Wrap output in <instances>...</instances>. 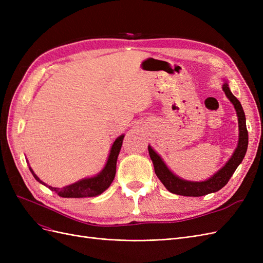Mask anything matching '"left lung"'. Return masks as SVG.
<instances>
[{
    "instance_id": "left-lung-1",
    "label": "left lung",
    "mask_w": 263,
    "mask_h": 263,
    "mask_svg": "<svg viewBox=\"0 0 263 263\" xmlns=\"http://www.w3.org/2000/svg\"><path fill=\"white\" fill-rule=\"evenodd\" d=\"M222 91L225 92L229 101L233 103L237 112L238 127H239V139H238V145L232 158L229 159L221 169L213 174L210 179L201 182H193L179 178L173 172H171V170L163 162L161 157L151 148V146H148L149 156L151 160H153L157 177L162 182V184L169 192L183 196H203L206 194L217 192V191H219L221 187H224L227 184L229 179L232 178L234 172L238 168V165L241 163L242 159L245 158L247 148H248V130H247L246 127L245 112L240 102L230 92L227 81H225L224 84H222Z\"/></svg>"
}]
</instances>
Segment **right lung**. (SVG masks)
I'll list each match as a JSON object with an SVG mask.
<instances>
[{"instance_id": "1", "label": "right lung", "mask_w": 263, "mask_h": 263, "mask_svg": "<svg viewBox=\"0 0 263 263\" xmlns=\"http://www.w3.org/2000/svg\"><path fill=\"white\" fill-rule=\"evenodd\" d=\"M123 139H124V135H121V136L117 137L116 140L114 141V144L112 145V148H110L109 155L107 158L106 164L99 174H97L95 177L92 178H86L82 179L80 181H78L73 184H70L63 187H52L50 185H47L45 182H43L41 179H39L33 169L29 166V170L33 174L34 178L39 182L44 184L45 186L48 187L51 191H54L59 196L61 197H92V196H97L100 195L101 193L104 192L106 189L109 187V185L112 184V182L115 178V173H116V161H117V157L119 151H121L122 144H123Z\"/></svg>"}]
</instances>
